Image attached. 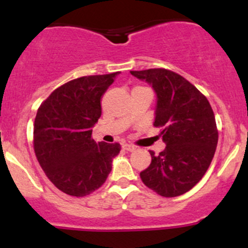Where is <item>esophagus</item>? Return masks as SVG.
<instances>
[{
    "label": "esophagus",
    "mask_w": 248,
    "mask_h": 248,
    "mask_svg": "<svg viewBox=\"0 0 248 248\" xmlns=\"http://www.w3.org/2000/svg\"><path fill=\"white\" fill-rule=\"evenodd\" d=\"M124 149L126 150V151L132 152V151H134V150H136L137 147L134 146V145H131V144H124Z\"/></svg>",
    "instance_id": "esophagus-1"
}]
</instances>
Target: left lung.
<instances>
[{
    "instance_id": "8db88e82",
    "label": "left lung",
    "mask_w": 248,
    "mask_h": 248,
    "mask_svg": "<svg viewBox=\"0 0 248 248\" xmlns=\"http://www.w3.org/2000/svg\"><path fill=\"white\" fill-rule=\"evenodd\" d=\"M156 93L155 127H162L166 149L140 172L159 196L177 197L193 188L209 168L218 141L214 111L204 94L184 77L163 68L131 71Z\"/></svg>"
}]
</instances>
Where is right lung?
<instances>
[{
	"mask_svg": "<svg viewBox=\"0 0 248 248\" xmlns=\"http://www.w3.org/2000/svg\"><path fill=\"white\" fill-rule=\"evenodd\" d=\"M120 74L81 77L55 90L34 119L37 159L50 181L66 194L84 197L106 182L120 144L96 142L92 128L102 115L101 101Z\"/></svg>",
	"mask_w": 248,
	"mask_h": 248,
	"instance_id": "1",
	"label": "right lung"
}]
</instances>
